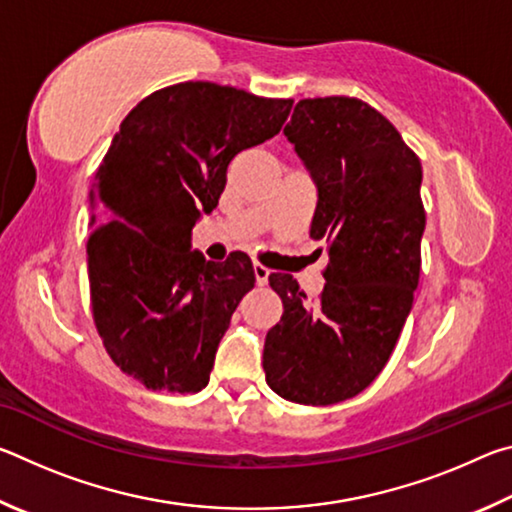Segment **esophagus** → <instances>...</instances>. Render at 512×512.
Returning a JSON list of instances; mask_svg holds the SVG:
<instances>
[{
	"instance_id": "obj_1",
	"label": "esophagus",
	"mask_w": 512,
	"mask_h": 512,
	"mask_svg": "<svg viewBox=\"0 0 512 512\" xmlns=\"http://www.w3.org/2000/svg\"><path fill=\"white\" fill-rule=\"evenodd\" d=\"M253 271H255V280H257L259 287H264V284L268 282V275H271V271H268V268L262 266V264H255Z\"/></svg>"
}]
</instances>
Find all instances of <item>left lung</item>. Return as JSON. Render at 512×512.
I'll return each instance as SVG.
<instances>
[{
  "label": "left lung",
  "mask_w": 512,
  "mask_h": 512,
  "mask_svg": "<svg viewBox=\"0 0 512 512\" xmlns=\"http://www.w3.org/2000/svg\"><path fill=\"white\" fill-rule=\"evenodd\" d=\"M318 189L309 237L329 262L316 300L271 273L282 318L264 343L266 384L327 406L375 381L391 359L420 280V158L381 112L354 97L302 99L284 126ZM323 250V248H320Z\"/></svg>",
  "instance_id": "obj_1"
}]
</instances>
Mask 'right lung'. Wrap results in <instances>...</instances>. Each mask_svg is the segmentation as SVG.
<instances>
[{"mask_svg":"<svg viewBox=\"0 0 512 512\" xmlns=\"http://www.w3.org/2000/svg\"><path fill=\"white\" fill-rule=\"evenodd\" d=\"M293 99L210 81L149 94L121 121L90 192V300L110 359L151 391L198 393L253 262H205L192 228L210 214L239 151L280 133Z\"/></svg>","mask_w":512,"mask_h":512,"instance_id":"obj_1","label":"right lung"}]
</instances>
